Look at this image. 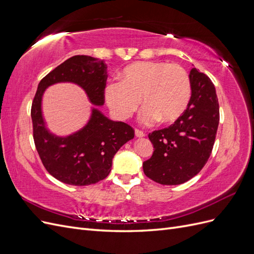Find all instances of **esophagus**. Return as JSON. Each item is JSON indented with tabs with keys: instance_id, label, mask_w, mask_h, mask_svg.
<instances>
[{
	"instance_id": "obj_1",
	"label": "esophagus",
	"mask_w": 254,
	"mask_h": 254,
	"mask_svg": "<svg viewBox=\"0 0 254 254\" xmlns=\"http://www.w3.org/2000/svg\"><path fill=\"white\" fill-rule=\"evenodd\" d=\"M134 133H135V136H137V137H143V136H145V133L142 131V130H140V129H135Z\"/></svg>"
}]
</instances>
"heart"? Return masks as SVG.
<instances>
[{
	"mask_svg": "<svg viewBox=\"0 0 254 254\" xmlns=\"http://www.w3.org/2000/svg\"><path fill=\"white\" fill-rule=\"evenodd\" d=\"M191 95L190 75L177 64L139 61L127 65L121 82H110L105 89L106 102L115 117L127 120L141 104V121L151 125L161 119L173 122L187 110Z\"/></svg>",
	"mask_w": 254,
	"mask_h": 254,
	"instance_id": "heart-1",
	"label": "heart"
}]
</instances>
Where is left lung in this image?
<instances>
[{
    "label": "left lung",
    "mask_w": 254,
    "mask_h": 254,
    "mask_svg": "<svg viewBox=\"0 0 254 254\" xmlns=\"http://www.w3.org/2000/svg\"><path fill=\"white\" fill-rule=\"evenodd\" d=\"M191 95L187 110L174 124L148 134L152 156L143 162L144 174L164 186L193 178L209 160L219 123L216 91L204 73L190 72Z\"/></svg>",
    "instance_id": "left-lung-1"
}]
</instances>
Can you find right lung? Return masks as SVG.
<instances>
[{
	"mask_svg": "<svg viewBox=\"0 0 254 254\" xmlns=\"http://www.w3.org/2000/svg\"><path fill=\"white\" fill-rule=\"evenodd\" d=\"M107 65L104 60L77 55L54 68L38 84L32 104L33 135L43 166L53 177L71 186H90L105 179L111 172L112 159L134 129L124 122H113L96 109L86 127L66 137L50 133L44 126L41 99L44 90L56 82L77 83L92 104L105 103Z\"/></svg>",
	"mask_w": 254,
	"mask_h": 254,
	"instance_id": "right-lung-1",
	"label": "right lung"
}]
</instances>
